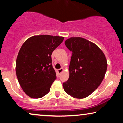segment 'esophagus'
Segmentation results:
<instances>
[{
  "mask_svg": "<svg viewBox=\"0 0 123 123\" xmlns=\"http://www.w3.org/2000/svg\"><path fill=\"white\" fill-rule=\"evenodd\" d=\"M63 71V68H62L59 69H58V72L59 73H62Z\"/></svg>",
  "mask_w": 123,
  "mask_h": 123,
  "instance_id": "esophagus-1",
  "label": "esophagus"
}]
</instances>
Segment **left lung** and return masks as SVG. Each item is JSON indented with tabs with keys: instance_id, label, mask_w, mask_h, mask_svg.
<instances>
[{
	"instance_id": "left-lung-1",
	"label": "left lung",
	"mask_w": 123,
	"mask_h": 123,
	"mask_svg": "<svg viewBox=\"0 0 123 123\" xmlns=\"http://www.w3.org/2000/svg\"><path fill=\"white\" fill-rule=\"evenodd\" d=\"M65 44L72 54L69 77L63 83V89L73 98H84L102 83L108 66L106 58L95 44L84 38H69Z\"/></svg>"
}]
</instances>
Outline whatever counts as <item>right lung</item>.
I'll use <instances>...</instances> for the list:
<instances>
[{"label": "right lung", "instance_id": "obj_1", "mask_svg": "<svg viewBox=\"0 0 123 123\" xmlns=\"http://www.w3.org/2000/svg\"><path fill=\"white\" fill-rule=\"evenodd\" d=\"M63 39L62 36L37 35L21 46L16 60V74L21 88L31 98H40L50 91L57 79L51 54Z\"/></svg>", "mask_w": 123, "mask_h": 123}]
</instances>
